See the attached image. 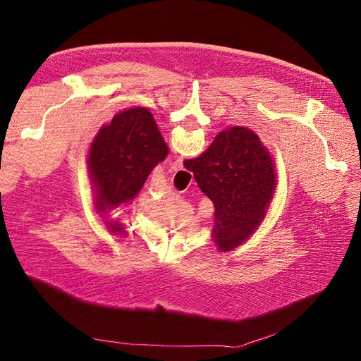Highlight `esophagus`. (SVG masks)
<instances>
[{
  "label": "esophagus",
  "mask_w": 361,
  "mask_h": 361,
  "mask_svg": "<svg viewBox=\"0 0 361 361\" xmlns=\"http://www.w3.org/2000/svg\"><path fill=\"white\" fill-rule=\"evenodd\" d=\"M171 169L174 170V171H178V170H182L183 169V159L182 158H178L176 161L173 162V166H171Z\"/></svg>",
  "instance_id": "34e87169"
}]
</instances>
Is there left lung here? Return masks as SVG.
<instances>
[{
	"label": "left lung",
	"instance_id": "1",
	"mask_svg": "<svg viewBox=\"0 0 361 361\" xmlns=\"http://www.w3.org/2000/svg\"><path fill=\"white\" fill-rule=\"evenodd\" d=\"M169 147L154 117L146 108H130L113 117L90 147L89 171L99 212L134 199L158 162L166 159ZM113 232L122 224L111 223Z\"/></svg>",
	"mask_w": 361,
	"mask_h": 361
}]
</instances>
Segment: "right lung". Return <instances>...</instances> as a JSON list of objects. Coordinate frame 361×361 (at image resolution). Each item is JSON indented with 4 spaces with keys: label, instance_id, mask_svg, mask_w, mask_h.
<instances>
[{
    "label": "right lung",
    "instance_id": "right-lung-1",
    "mask_svg": "<svg viewBox=\"0 0 361 361\" xmlns=\"http://www.w3.org/2000/svg\"><path fill=\"white\" fill-rule=\"evenodd\" d=\"M183 166L215 206L218 248L228 251L247 241L276 190L274 162L259 137L248 128H227L203 155Z\"/></svg>",
    "mask_w": 361,
    "mask_h": 361
}]
</instances>
